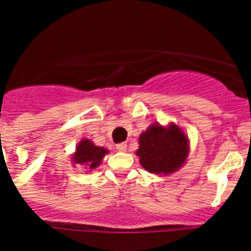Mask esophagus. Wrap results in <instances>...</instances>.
Segmentation results:
<instances>
[{
	"instance_id": "obj_1",
	"label": "esophagus",
	"mask_w": 251,
	"mask_h": 251,
	"mask_svg": "<svg viewBox=\"0 0 251 251\" xmlns=\"http://www.w3.org/2000/svg\"><path fill=\"white\" fill-rule=\"evenodd\" d=\"M117 150L121 151V152L127 151V143H124V142H122V143H118V145H117Z\"/></svg>"
}]
</instances>
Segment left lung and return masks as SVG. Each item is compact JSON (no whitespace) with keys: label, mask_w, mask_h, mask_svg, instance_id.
<instances>
[{"label":"left lung","mask_w":251,"mask_h":251,"mask_svg":"<svg viewBox=\"0 0 251 251\" xmlns=\"http://www.w3.org/2000/svg\"><path fill=\"white\" fill-rule=\"evenodd\" d=\"M136 154L139 163L150 174L171 175L185 165L190 153L187 134L175 123L151 124L141 133Z\"/></svg>","instance_id":"8db88e82"}]
</instances>
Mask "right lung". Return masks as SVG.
Returning a JSON list of instances; mask_svg holds the SVG:
<instances>
[{
	"label": "right lung",
	"mask_w": 251,
	"mask_h": 251,
	"mask_svg": "<svg viewBox=\"0 0 251 251\" xmlns=\"http://www.w3.org/2000/svg\"><path fill=\"white\" fill-rule=\"evenodd\" d=\"M109 151L104 147L95 146L90 139H81L77 143L75 152L73 153L72 162L73 165H80L88 170H94L101 163V159Z\"/></svg>",
	"instance_id": "1"
}]
</instances>
